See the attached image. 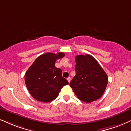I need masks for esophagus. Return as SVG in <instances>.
Listing matches in <instances>:
<instances>
[{
    "mask_svg": "<svg viewBox=\"0 0 131 131\" xmlns=\"http://www.w3.org/2000/svg\"><path fill=\"white\" fill-rule=\"evenodd\" d=\"M67 80H68V82L69 83H70V82H71V77H68L67 78Z\"/></svg>",
    "mask_w": 131,
    "mask_h": 131,
    "instance_id": "obj_1",
    "label": "esophagus"
}]
</instances>
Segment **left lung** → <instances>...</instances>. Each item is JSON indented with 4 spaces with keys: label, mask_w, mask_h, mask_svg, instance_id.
Wrapping results in <instances>:
<instances>
[{
    "label": "left lung",
    "mask_w": 131,
    "mask_h": 131,
    "mask_svg": "<svg viewBox=\"0 0 131 131\" xmlns=\"http://www.w3.org/2000/svg\"><path fill=\"white\" fill-rule=\"evenodd\" d=\"M76 74L69 85L77 98L91 103L102 97L106 88L108 78L94 58L89 54L75 57Z\"/></svg>",
    "instance_id": "obj_1"
}]
</instances>
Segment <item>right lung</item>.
<instances>
[{"instance_id":"right-lung-1","label":"right lung","mask_w":131,"mask_h":131,"mask_svg":"<svg viewBox=\"0 0 131 131\" xmlns=\"http://www.w3.org/2000/svg\"><path fill=\"white\" fill-rule=\"evenodd\" d=\"M64 56L63 52H46L39 56L25 75L28 90L39 102H49L57 98L61 89L68 85L62 77V71L55 67L56 60Z\"/></svg>"}]
</instances>
